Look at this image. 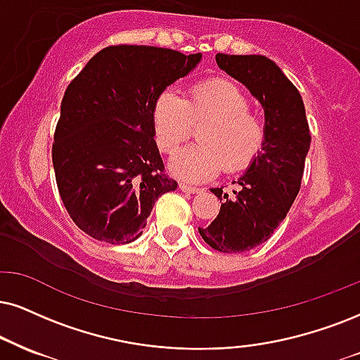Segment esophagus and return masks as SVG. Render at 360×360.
Masks as SVG:
<instances>
[{"label": "esophagus", "mask_w": 360, "mask_h": 360, "mask_svg": "<svg viewBox=\"0 0 360 360\" xmlns=\"http://www.w3.org/2000/svg\"><path fill=\"white\" fill-rule=\"evenodd\" d=\"M180 190H181V192H185V193H197V192H200V188L192 187V185H188V184H180Z\"/></svg>", "instance_id": "obj_1"}]
</instances>
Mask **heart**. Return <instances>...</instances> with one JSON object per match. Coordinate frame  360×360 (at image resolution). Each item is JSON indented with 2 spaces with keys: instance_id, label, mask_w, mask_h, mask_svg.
Returning a JSON list of instances; mask_svg holds the SVG:
<instances>
[{
  "instance_id": "heart-1",
  "label": "heart",
  "mask_w": 360,
  "mask_h": 360,
  "mask_svg": "<svg viewBox=\"0 0 360 360\" xmlns=\"http://www.w3.org/2000/svg\"><path fill=\"white\" fill-rule=\"evenodd\" d=\"M250 103L240 86L227 79L195 85L185 100L167 88L155 100L152 122L160 150L173 153L188 139L193 125L208 122L198 131L200 143L185 146L173 155L170 170L181 180L205 181L250 165L264 143V127L248 112Z\"/></svg>"
}]
</instances>
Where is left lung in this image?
<instances>
[{"label": "left lung", "instance_id": "8db88e82", "mask_svg": "<svg viewBox=\"0 0 360 360\" xmlns=\"http://www.w3.org/2000/svg\"><path fill=\"white\" fill-rule=\"evenodd\" d=\"M221 72L242 83L264 108V143L237 180L233 197L210 188L224 200L219 215L198 232L224 254H238L269 240L285 219L304 175L310 131L302 96L281 68L262 55L217 53Z\"/></svg>", "mask_w": 360, "mask_h": 360}]
</instances>
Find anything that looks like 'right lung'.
Masks as SVG:
<instances>
[{
	"label": "right lung",
	"instance_id": "1",
	"mask_svg": "<svg viewBox=\"0 0 360 360\" xmlns=\"http://www.w3.org/2000/svg\"><path fill=\"white\" fill-rule=\"evenodd\" d=\"M200 60L202 53L118 44L96 53L66 88L53 168L65 208L90 237L136 240L158 197L176 188L163 172L152 110Z\"/></svg>",
	"mask_w": 360,
	"mask_h": 360
}]
</instances>
